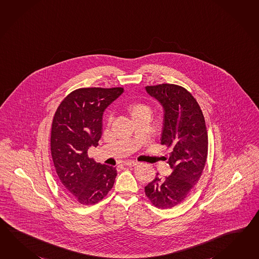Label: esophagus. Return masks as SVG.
Returning <instances> with one entry per match:
<instances>
[{
	"label": "esophagus",
	"instance_id": "34e87169",
	"mask_svg": "<svg viewBox=\"0 0 259 259\" xmlns=\"http://www.w3.org/2000/svg\"><path fill=\"white\" fill-rule=\"evenodd\" d=\"M123 164L125 166H136V165H138V162L137 161H125Z\"/></svg>",
	"mask_w": 259,
	"mask_h": 259
}]
</instances>
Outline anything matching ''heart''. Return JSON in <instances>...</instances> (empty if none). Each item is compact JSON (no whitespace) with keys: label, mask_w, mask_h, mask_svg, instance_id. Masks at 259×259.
I'll list each match as a JSON object with an SVG mask.
<instances>
[{"label":"heart","mask_w":259,"mask_h":259,"mask_svg":"<svg viewBox=\"0 0 259 259\" xmlns=\"http://www.w3.org/2000/svg\"><path fill=\"white\" fill-rule=\"evenodd\" d=\"M127 112L131 116L132 120L139 118H149L150 119V109L146 104L141 102H130L126 106Z\"/></svg>","instance_id":"1"}]
</instances>
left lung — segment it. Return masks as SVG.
I'll return each instance as SVG.
<instances>
[{
    "label": "left lung",
    "mask_w": 259,
    "mask_h": 259,
    "mask_svg": "<svg viewBox=\"0 0 259 259\" xmlns=\"http://www.w3.org/2000/svg\"><path fill=\"white\" fill-rule=\"evenodd\" d=\"M146 90L164 109L161 144L172 149L167 163L172 172L163 179L156 177L145 187V194L154 206L169 209L185 201L201 178L208 152L205 120L184 87L161 83Z\"/></svg>",
    "instance_id": "8db88e82"
}]
</instances>
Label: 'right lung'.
Listing matches in <instances>:
<instances>
[{
	"instance_id": "add662e5",
	"label": "right lung",
	"mask_w": 259,
	"mask_h": 259,
	"mask_svg": "<svg viewBox=\"0 0 259 259\" xmlns=\"http://www.w3.org/2000/svg\"><path fill=\"white\" fill-rule=\"evenodd\" d=\"M122 92V87L76 89L54 115L50 139L54 165L64 188L82 205L103 200L114 184L116 167L97 163L87 151L101 138L104 110Z\"/></svg>"
}]
</instances>
